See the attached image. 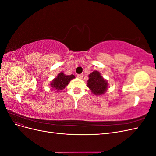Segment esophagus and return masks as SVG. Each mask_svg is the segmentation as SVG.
I'll list each match as a JSON object with an SVG mask.
<instances>
[{"instance_id": "esophagus-1", "label": "esophagus", "mask_w": 156, "mask_h": 156, "mask_svg": "<svg viewBox=\"0 0 156 156\" xmlns=\"http://www.w3.org/2000/svg\"><path fill=\"white\" fill-rule=\"evenodd\" d=\"M77 77L79 79H83V74H78Z\"/></svg>"}]
</instances>
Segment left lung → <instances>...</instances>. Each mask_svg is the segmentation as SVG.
<instances>
[{
	"instance_id": "obj_1",
	"label": "left lung",
	"mask_w": 156,
	"mask_h": 156,
	"mask_svg": "<svg viewBox=\"0 0 156 156\" xmlns=\"http://www.w3.org/2000/svg\"><path fill=\"white\" fill-rule=\"evenodd\" d=\"M87 87L95 95H101L107 90L108 83L104 79L101 73L98 71H94L88 75Z\"/></svg>"
}]
</instances>
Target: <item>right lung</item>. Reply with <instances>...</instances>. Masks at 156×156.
<instances>
[{"label":"right lung","mask_w":156,"mask_h":156,"mask_svg":"<svg viewBox=\"0 0 156 156\" xmlns=\"http://www.w3.org/2000/svg\"><path fill=\"white\" fill-rule=\"evenodd\" d=\"M74 78L75 76L73 75H66L63 72H60L57 75V77L52 81L50 85L55 90L59 92L65 88V87L69 83L71 80Z\"/></svg>","instance_id":"add662e5"}]
</instances>
